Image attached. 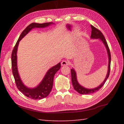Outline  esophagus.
Returning <instances> with one entry per match:
<instances>
[{
  "label": "esophagus",
  "mask_w": 124,
  "mask_h": 124,
  "mask_svg": "<svg viewBox=\"0 0 124 124\" xmlns=\"http://www.w3.org/2000/svg\"><path fill=\"white\" fill-rule=\"evenodd\" d=\"M69 64V62H68L67 61L63 60L61 62V65L62 66H66V65H68Z\"/></svg>",
  "instance_id": "1"
}]
</instances>
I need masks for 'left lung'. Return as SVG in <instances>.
I'll list each match as a JSON object with an SVG mask.
<instances>
[{
	"instance_id": "8db88e82",
	"label": "left lung",
	"mask_w": 124,
	"mask_h": 124,
	"mask_svg": "<svg viewBox=\"0 0 124 124\" xmlns=\"http://www.w3.org/2000/svg\"><path fill=\"white\" fill-rule=\"evenodd\" d=\"M91 27L92 28V31H91V38L93 39H99V40L102 42V43L104 44V45L106 47L108 56V71L106 75V77L105 78L104 81L96 87H95L94 88H87L84 87V86L81 85L80 84L78 83L77 80V73L75 70L72 68L71 69V81L72 84L73 86V88L75 90L78 92L79 93L81 94H89L95 93L97 91L100 90V89L102 88V87L104 85V83H106L107 79L109 77V76L110 74V63H111V55H110V50L109 48L108 45L106 41V39H105L102 33L99 30L97 29L96 28H95L94 26L92 25H91Z\"/></svg>"
}]
</instances>
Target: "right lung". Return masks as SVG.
Segmentation results:
<instances>
[{
	"mask_svg": "<svg viewBox=\"0 0 124 124\" xmlns=\"http://www.w3.org/2000/svg\"><path fill=\"white\" fill-rule=\"evenodd\" d=\"M52 24H54L53 22L44 23H32L29 25L21 34L19 38L16 43L12 54V68L13 76L15 79L16 85L19 91L28 97L33 100H40L46 97L51 92L53 84L54 75L61 68V63L59 62L56 65L51 68L47 71L43 80L35 87L30 88L25 86L18 73L17 63V52L19 42L25 37L30 31L34 28H44Z\"/></svg>",
	"mask_w": 124,
	"mask_h": 124,
	"instance_id": "right-lung-1",
	"label": "right lung"
}]
</instances>
